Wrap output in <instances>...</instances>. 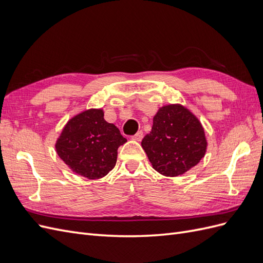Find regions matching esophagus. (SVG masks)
Instances as JSON below:
<instances>
[{"label":"esophagus","instance_id":"esophagus-1","mask_svg":"<svg viewBox=\"0 0 263 263\" xmlns=\"http://www.w3.org/2000/svg\"><path fill=\"white\" fill-rule=\"evenodd\" d=\"M142 137H144V133H142L141 130H139V132H137V134H135L134 136H132V139L140 141L142 139Z\"/></svg>","mask_w":263,"mask_h":263}]
</instances>
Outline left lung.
I'll return each mask as SVG.
<instances>
[{"label": "left lung", "instance_id": "obj_1", "mask_svg": "<svg viewBox=\"0 0 263 263\" xmlns=\"http://www.w3.org/2000/svg\"><path fill=\"white\" fill-rule=\"evenodd\" d=\"M153 168L162 176L178 177L205 156L208 141L198 118L181 104L159 108L151 132L141 141Z\"/></svg>", "mask_w": 263, "mask_h": 263}]
</instances>
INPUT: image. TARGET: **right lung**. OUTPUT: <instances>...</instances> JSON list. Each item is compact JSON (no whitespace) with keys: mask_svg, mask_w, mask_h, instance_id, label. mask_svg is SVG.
Returning a JSON list of instances; mask_svg holds the SVG:
<instances>
[{"mask_svg":"<svg viewBox=\"0 0 263 263\" xmlns=\"http://www.w3.org/2000/svg\"><path fill=\"white\" fill-rule=\"evenodd\" d=\"M126 141L117 127L105 121L103 109L91 108L69 119L54 147L74 173L94 180L114 168L117 149Z\"/></svg>","mask_w":263,"mask_h":263,"instance_id":"right-lung-1","label":"right lung"}]
</instances>
